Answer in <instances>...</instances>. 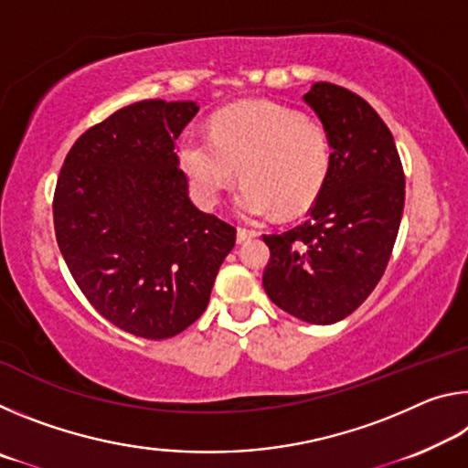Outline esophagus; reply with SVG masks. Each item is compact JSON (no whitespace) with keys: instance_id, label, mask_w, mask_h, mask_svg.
Listing matches in <instances>:
<instances>
[{"instance_id":"1","label":"esophagus","mask_w":468,"mask_h":468,"mask_svg":"<svg viewBox=\"0 0 468 468\" xmlns=\"http://www.w3.org/2000/svg\"><path fill=\"white\" fill-rule=\"evenodd\" d=\"M253 237H258V231H253V229H248V227H237V241L243 243L248 239H253Z\"/></svg>"}]
</instances>
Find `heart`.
<instances>
[{
    "instance_id": "b5f03b06",
    "label": "heart",
    "mask_w": 468,
    "mask_h": 468,
    "mask_svg": "<svg viewBox=\"0 0 468 468\" xmlns=\"http://www.w3.org/2000/svg\"><path fill=\"white\" fill-rule=\"evenodd\" d=\"M181 165L202 202L217 204L241 171L237 206L245 217L305 212L332 163L326 125L271 101H243L212 117L210 136H186Z\"/></svg>"
}]
</instances>
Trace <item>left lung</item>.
Masks as SVG:
<instances>
[{
	"label": "left lung",
	"instance_id": "left-lung-1",
	"mask_svg": "<svg viewBox=\"0 0 468 468\" xmlns=\"http://www.w3.org/2000/svg\"><path fill=\"white\" fill-rule=\"evenodd\" d=\"M332 140V163L303 223L262 235V284L276 305L310 324H335L366 301L390 260L405 208V171L374 107L338 84L305 94Z\"/></svg>",
	"mask_w": 468,
	"mask_h": 468
}]
</instances>
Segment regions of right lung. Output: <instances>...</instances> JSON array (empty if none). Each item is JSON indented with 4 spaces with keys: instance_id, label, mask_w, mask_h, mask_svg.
Segmentation results:
<instances>
[{
    "instance_id": "add662e5",
    "label": "right lung",
    "mask_w": 468,
    "mask_h": 468,
    "mask_svg": "<svg viewBox=\"0 0 468 468\" xmlns=\"http://www.w3.org/2000/svg\"><path fill=\"white\" fill-rule=\"evenodd\" d=\"M194 101H140L86 130L63 161L53 225L63 260L102 318L171 338L200 318L235 227L189 200L176 140Z\"/></svg>"
}]
</instances>
